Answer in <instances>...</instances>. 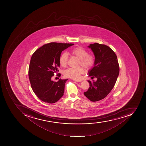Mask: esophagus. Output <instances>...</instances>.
<instances>
[{
  "label": "esophagus",
  "instance_id": "1",
  "mask_svg": "<svg viewBox=\"0 0 146 146\" xmlns=\"http://www.w3.org/2000/svg\"><path fill=\"white\" fill-rule=\"evenodd\" d=\"M73 80L74 81H75V82H82L81 80H79L73 79Z\"/></svg>",
  "mask_w": 146,
  "mask_h": 146
}]
</instances>
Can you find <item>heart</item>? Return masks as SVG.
Masks as SVG:
<instances>
[{
	"instance_id": "heart-1",
	"label": "heart",
	"mask_w": 146,
	"mask_h": 146,
	"mask_svg": "<svg viewBox=\"0 0 146 146\" xmlns=\"http://www.w3.org/2000/svg\"><path fill=\"white\" fill-rule=\"evenodd\" d=\"M71 54L79 59L78 65H81L86 69H89L93 66L95 62V58L94 55L88 54L87 50L81 47H76L70 51ZM67 53H62L59 58V62L61 66L65 67L67 64L68 60ZM84 72V70L82 67L77 68H70L65 70L64 75L67 77L74 79H77Z\"/></svg>"
}]
</instances>
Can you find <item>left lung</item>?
<instances>
[{
  "instance_id": "1",
  "label": "left lung",
  "mask_w": 146,
  "mask_h": 146,
  "mask_svg": "<svg viewBox=\"0 0 146 146\" xmlns=\"http://www.w3.org/2000/svg\"><path fill=\"white\" fill-rule=\"evenodd\" d=\"M95 56L94 66L88 71L91 78L96 81H88L89 87L84 94L93 102L105 98L114 86L119 73L117 55L110 47L95 43L88 46Z\"/></svg>"
}]
</instances>
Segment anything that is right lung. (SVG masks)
Here are the masks:
<instances>
[{
    "instance_id": "obj_1",
    "label": "right lung",
    "mask_w": 146,
    "mask_h": 146,
    "mask_svg": "<svg viewBox=\"0 0 146 146\" xmlns=\"http://www.w3.org/2000/svg\"><path fill=\"white\" fill-rule=\"evenodd\" d=\"M74 45L51 42L38 49L32 56L29 69V81L34 93L42 101L54 103L64 95L65 83L68 79H60L55 82L51 79L58 71L62 52Z\"/></svg>"
}]
</instances>
